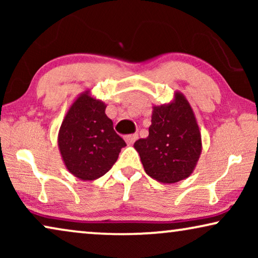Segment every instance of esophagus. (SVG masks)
<instances>
[{
    "mask_svg": "<svg viewBox=\"0 0 258 258\" xmlns=\"http://www.w3.org/2000/svg\"><path fill=\"white\" fill-rule=\"evenodd\" d=\"M137 139H139V135L137 134H133V135H128L125 137V142L128 144H134Z\"/></svg>",
    "mask_w": 258,
    "mask_h": 258,
    "instance_id": "obj_1",
    "label": "esophagus"
}]
</instances>
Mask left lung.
<instances>
[{
	"instance_id": "8db88e82",
	"label": "left lung",
	"mask_w": 258,
	"mask_h": 258,
	"mask_svg": "<svg viewBox=\"0 0 258 258\" xmlns=\"http://www.w3.org/2000/svg\"><path fill=\"white\" fill-rule=\"evenodd\" d=\"M144 171L172 184L188 178L202 153V136L189 101L176 90L172 101L154 105L149 136L134 143Z\"/></svg>"
}]
</instances>
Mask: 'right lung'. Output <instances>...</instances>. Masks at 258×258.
Here are the masks:
<instances>
[{
	"instance_id": "1",
	"label": "right lung",
	"mask_w": 258,
	"mask_h": 258,
	"mask_svg": "<svg viewBox=\"0 0 258 258\" xmlns=\"http://www.w3.org/2000/svg\"><path fill=\"white\" fill-rule=\"evenodd\" d=\"M105 108L107 104L87 89L75 98L59 126L57 144L63 163L82 181H94L107 174L125 147Z\"/></svg>"
}]
</instances>
